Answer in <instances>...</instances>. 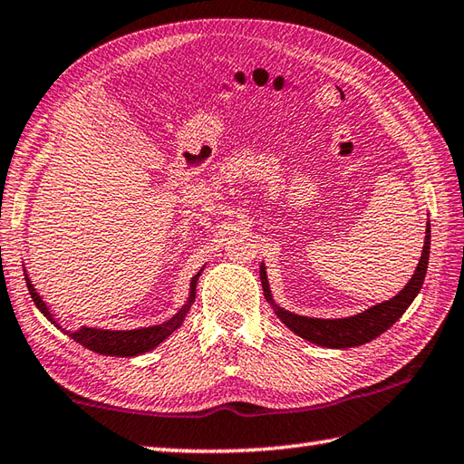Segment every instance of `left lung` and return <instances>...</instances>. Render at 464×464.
Instances as JSON below:
<instances>
[{
    "label": "left lung",
    "instance_id": "left-lung-1",
    "mask_svg": "<svg viewBox=\"0 0 464 464\" xmlns=\"http://www.w3.org/2000/svg\"><path fill=\"white\" fill-rule=\"evenodd\" d=\"M426 227H429V229H426L419 267H416L412 279L408 281L406 287L396 297L388 299L384 304L370 307V310H366L364 314L346 317V320H317V317H304V315L289 314L274 305L279 320L284 322L289 330L295 332L299 338L314 342L317 346H324V348H353L378 338L380 334L386 332L390 325L398 322V317L408 310V305L414 302L416 294L420 292V287L424 284L426 267H429V253H430V223ZM259 274H261L263 294H266V297L271 302L266 267L261 266Z\"/></svg>",
    "mask_w": 464,
    "mask_h": 464
}]
</instances>
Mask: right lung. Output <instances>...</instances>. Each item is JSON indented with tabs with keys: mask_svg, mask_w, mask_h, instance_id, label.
Masks as SVG:
<instances>
[{
	"mask_svg": "<svg viewBox=\"0 0 464 464\" xmlns=\"http://www.w3.org/2000/svg\"><path fill=\"white\" fill-rule=\"evenodd\" d=\"M197 279L198 274L190 281V299L188 304L180 310L175 317H170L169 322L165 324H159V325H152V328H142V330H129V332H108V330H94V328H82L80 332H66L72 340L82 343V346L98 352V353H104V356H139V353L149 352L152 348H157L159 343L169 338V335L175 332L180 324H183L185 315L188 312L190 304H193L195 299V287H197ZM25 285H27V292H30L34 304L38 310L48 317L52 324L53 317L48 312V307L40 299V295L35 294V289L32 285V281L25 277ZM58 325V324H56ZM60 328V325H58Z\"/></svg>",
	"mask_w": 464,
	"mask_h": 464,
	"instance_id": "1",
	"label": "right lung"
}]
</instances>
